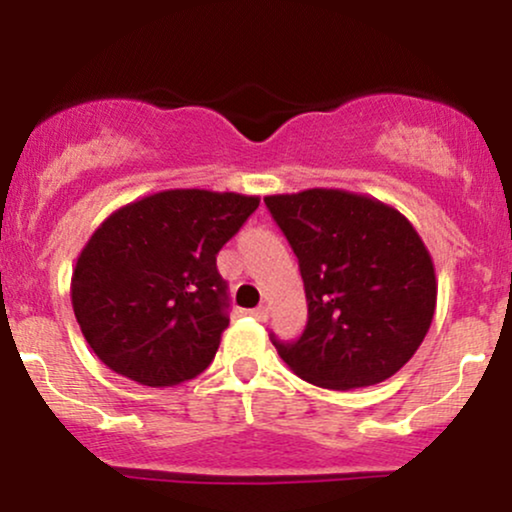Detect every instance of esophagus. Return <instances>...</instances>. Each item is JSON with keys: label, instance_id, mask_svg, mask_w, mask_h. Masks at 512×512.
<instances>
[{"label": "esophagus", "instance_id": "34e87169", "mask_svg": "<svg viewBox=\"0 0 512 512\" xmlns=\"http://www.w3.org/2000/svg\"><path fill=\"white\" fill-rule=\"evenodd\" d=\"M252 317H255V320L264 322L269 317V308H267V305H257V308L252 310Z\"/></svg>", "mask_w": 512, "mask_h": 512}]
</instances>
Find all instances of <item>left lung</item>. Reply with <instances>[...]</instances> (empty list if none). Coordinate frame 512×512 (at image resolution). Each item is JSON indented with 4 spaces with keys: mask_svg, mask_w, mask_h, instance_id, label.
<instances>
[{
    "mask_svg": "<svg viewBox=\"0 0 512 512\" xmlns=\"http://www.w3.org/2000/svg\"><path fill=\"white\" fill-rule=\"evenodd\" d=\"M298 257L308 322L272 344L286 366L327 390L392 378L424 342L436 313V272L414 226L378 199L344 190L264 197Z\"/></svg>",
    "mask_w": 512,
    "mask_h": 512,
    "instance_id": "left-lung-1",
    "label": "left lung"
}]
</instances>
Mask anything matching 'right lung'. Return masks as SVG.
Returning a JSON list of instances; mask_svg holds the SVG:
<instances>
[{
    "label": "right lung",
    "mask_w": 512,
    "mask_h": 512,
    "mask_svg": "<svg viewBox=\"0 0 512 512\" xmlns=\"http://www.w3.org/2000/svg\"><path fill=\"white\" fill-rule=\"evenodd\" d=\"M260 207L236 192L166 190L110 214L81 250L72 305L88 346L149 387L192 380L228 327L216 255Z\"/></svg>",
    "instance_id": "obj_1"
}]
</instances>
